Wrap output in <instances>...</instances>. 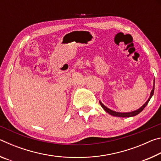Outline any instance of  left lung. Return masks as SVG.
<instances>
[{"instance_id":"obj_1","label":"left lung","mask_w":161,"mask_h":161,"mask_svg":"<svg viewBox=\"0 0 161 161\" xmlns=\"http://www.w3.org/2000/svg\"><path fill=\"white\" fill-rule=\"evenodd\" d=\"M154 88H155V80H154V83H153V89L152 91L151 92V95H150V97L148 98V99L147 100V102L144 103V104L141 107V108H138V109L136 110V111H131V112H128V113H121V112H116V111H112L109 109V108H107V107H105L104 105L103 104V103L100 102L99 101V103H100V105L102 106V107L106 111H107V113H108L110 114V115L111 116H117V117H131V116H136L138 115V114L141 113V111H142L144 108H145L147 104H148L150 99H151V97L153 95V93H154Z\"/></svg>"}]
</instances>
